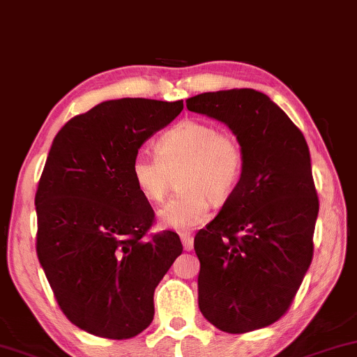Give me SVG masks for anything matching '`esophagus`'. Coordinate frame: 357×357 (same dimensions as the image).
Wrapping results in <instances>:
<instances>
[{
	"label": "esophagus",
	"mask_w": 357,
	"mask_h": 357,
	"mask_svg": "<svg viewBox=\"0 0 357 357\" xmlns=\"http://www.w3.org/2000/svg\"><path fill=\"white\" fill-rule=\"evenodd\" d=\"M181 241L186 251H191L194 248V238L191 234H181Z\"/></svg>",
	"instance_id": "1"
}]
</instances>
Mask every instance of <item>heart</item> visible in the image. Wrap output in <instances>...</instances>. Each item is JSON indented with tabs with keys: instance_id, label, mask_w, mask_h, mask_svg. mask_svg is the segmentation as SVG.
Segmentation results:
<instances>
[{
	"instance_id": "b5f03b06",
	"label": "heart",
	"mask_w": 357,
	"mask_h": 357,
	"mask_svg": "<svg viewBox=\"0 0 357 357\" xmlns=\"http://www.w3.org/2000/svg\"><path fill=\"white\" fill-rule=\"evenodd\" d=\"M156 153L139 151L130 173L139 192L160 204L169 191L173 174L179 173L184 189L160 211L161 225L188 231L211 217V202L222 204L234 196L245 169V151L235 135L213 122L184 119L160 135Z\"/></svg>"
}]
</instances>
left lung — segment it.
<instances>
[{"label":"left lung","mask_w":357,"mask_h":357,"mask_svg":"<svg viewBox=\"0 0 357 357\" xmlns=\"http://www.w3.org/2000/svg\"><path fill=\"white\" fill-rule=\"evenodd\" d=\"M189 111L225 122L245 151L241 181L197 231L199 308L225 333L273 325L294 302L313 258L318 196L305 137L255 89L202 93Z\"/></svg>","instance_id":"obj_1"}]
</instances>
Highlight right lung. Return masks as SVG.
Masks as SVG:
<instances>
[{"instance_id":"right-lung-1","label":"right lung","mask_w":357,"mask_h":357,"mask_svg":"<svg viewBox=\"0 0 357 357\" xmlns=\"http://www.w3.org/2000/svg\"><path fill=\"white\" fill-rule=\"evenodd\" d=\"M183 101H104L55 135L36 192V250L55 301L82 330L134 338L153 320V292L183 253L178 234H149L150 202L132 178L142 144Z\"/></svg>"}]
</instances>
